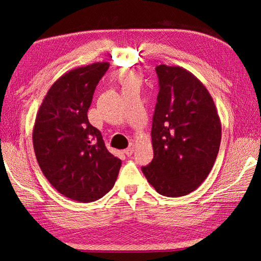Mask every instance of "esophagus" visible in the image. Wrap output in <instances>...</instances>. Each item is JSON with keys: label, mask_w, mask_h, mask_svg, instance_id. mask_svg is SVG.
<instances>
[{"label": "esophagus", "mask_w": 261, "mask_h": 261, "mask_svg": "<svg viewBox=\"0 0 261 261\" xmlns=\"http://www.w3.org/2000/svg\"><path fill=\"white\" fill-rule=\"evenodd\" d=\"M134 150H135V145H134V144H130L127 148H126V149L124 150V153H125L126 155H127V156H129V155H132V154H133Z\"/></svg>", "instance_id": "esophagus-1"}]
</instances>
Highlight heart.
<instances>
[{"label":"heart","mask_w":261,"mask_h":261,"mask_svg":"<svg viewBox=\"0 0 261 261\" xmlns=\"http://www.w3.org/2000/svg\"><path fill=\"white\" fill-rule=\"evenodd\" d=\"M120 82L123 85V88H129V87L133 86H138V80L137 78H134L129 74H121L120 76Z\"/></svg>","instance_id":"1"}]
</instances>
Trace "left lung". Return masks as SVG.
Returning <instances> with one entry per match:
<instances>
[{
    "instance_id": "obj_1",
    "label": "left lung",
    "mask_w": 261,
    "mask_h": 261,
    "mask_svg": "<svg viewBox=\"0 0 261 261\" xmlns=\"http://www.w3.org/2000/svg\"><path fill=\"white\" fill-rule=\"evenodd\" d=\"M159 93L152 118L153 159L141 168L160 195L180 197L207 178L221 143L217 108L202 83L179 66L155 67Z\"/></svg>"
}]
</instances>
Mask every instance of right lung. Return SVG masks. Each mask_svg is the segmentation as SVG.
Listing matches in <instances>:
<instances>
[{"instance_id": "1", "label": "right lung", "mask_w": 261, "mask_h": 261, "mask_svg": "<svg viewBox=\"0 0 261 261\" xmlns=\"http://www.w3.org/2000/svg\"><path fill=\"white\" fill-rule=\"evenodd\" d=\"M108 62L62 75L46 92L37 113L33 144L39 167L67 198L91 202L111 191L122 161L109 152L87 112Z\"/></svg>"}]
</instances>
